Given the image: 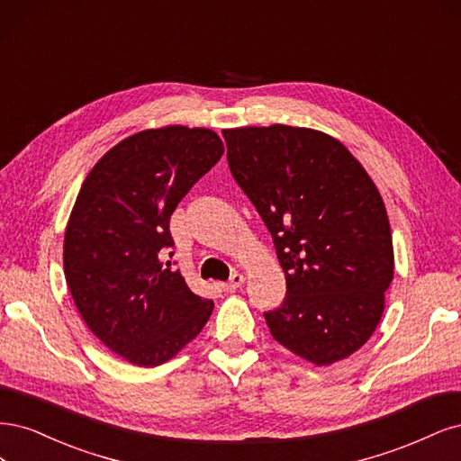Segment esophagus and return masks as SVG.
<instances>
[{"label": "esophagus", "instance_id": "esophagus-1", "mask_svg": "<svg viewBox=\"0 0 461 461\" xmlns=\"http://www.w3.org/2000/svg\"><path fill=\"white\" fill-rule=\"evenodd\" d=\"M243 284H245V277L241 274L235 272L230 277V281H226V284H221V289H224V291H235V289H240Z\"/></svg>", "mask_w": 461, "mask_h": 461}]
</instances>
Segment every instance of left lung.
I'll return each mask as SVG.
<instances>
[{
    "mask_svg": "<svg viewBox=\"0 0 461 461\" xmlns=\"http://www.w3.org/2000/svg\"><path fill=\"white\" fill-rule=\"evenodd\" d=\"M233 180L268 228L287 293L264 312L272 337L328 366L375 331L394 272L375 184L328 133L274 124L224 130Z\"/></svg>",
    "mask_w": 461,
    "mask_h": 461,
    "instance_id": "8db88e82",
    "label": "left lung"
}]
</instances>
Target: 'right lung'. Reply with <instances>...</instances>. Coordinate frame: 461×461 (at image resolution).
Returning <instances> with one entry per match:
<instances>
[{
	"instance_id": "1",
	"label": "right lung",
	"mask_w": 461,
	"mask_h": 461,
	"mask_svg": "<svg viewBox=\"0 0 461 461\" xmlns=\"http://www.w3.org/2000/svg\"><path fill=\"white\" fill-rule=\"evenodd\" d=\"M224 155L212 130H145L114 145L84 180L65 233V277L92 333L133 366L165 364L195 339L214 303L193 293L170 216Z\"/></svg>"
}]
</instances>
